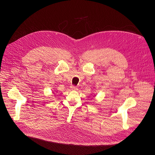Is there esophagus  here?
<instances>
[{"instance_id":"1","label":"esophagus","mask_w":155,"mask_h":155,"mask_svg":"<svg viewBox=\"0 0 155 155\" xmlns=\"http://www.w3.org/2000/svg\"><path fill=\"white\" fill-rule=\"evenodd\" d=\"M70 88H71V90H73V91H76V90H77V87L76 86H74V85L71 86Z\"/></svg>"}]
</instances>
